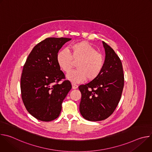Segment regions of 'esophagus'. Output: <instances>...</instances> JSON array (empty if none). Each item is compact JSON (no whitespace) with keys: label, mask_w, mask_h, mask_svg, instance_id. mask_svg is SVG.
Returning <instances> with one entry per match:
<instances>
[{"label":"esophagus","mask_w":152,"mask_h":152,"mask_svg":"<svg viewBox=\"0 0 152 152\" xmlns=\"http://www.w3.org/2000/svg\"><path fill=\"white\" fill-rule=\"evenodd\" d=\"M77 87H78V86L76 84L72 83V88L73 89H76V88H77Z\"/></svg>","instance_id":"obj_1"}]
</instances>
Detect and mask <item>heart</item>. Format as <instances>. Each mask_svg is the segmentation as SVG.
<instances>
[{
    "label": "heart",
    "mask_w": 152,
    "mask_h": 152,
    "mask_svg": "<svg viewBox=\"0 0 152 152\" xmlns=\"http://www.w3.org/2000/svg\"><path fill=\"white\" fill-rule=\"evenodd\" d=\"M73 59L78 61L77 69L70 71L67 78L74 83H80L86 78L88 80L96 79L101 73L104 64L103 55L86 42H80L70 46L69 50L64 49L56 55V61L60 69L68 72L72 67Z\"/></svg>",
    "instance_id": "obj_1"
}]
</instances>
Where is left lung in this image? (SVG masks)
<instances>
[{"mask_svg":"<svg viewBox=\"0 0 152 152\" xmlns=\"http://www.w3.org/2000/svg\"><path fill=\"white\" fill-rule=\"evenodd\" d=\"M105 52L103 69L94 80L79 86L82 97L79 111L86 120L106 119L117 107L124 86L123 66L114 50L102 41Z\"/></svg>","mask_w":152,"mask_h":152,"instance_id":"obj_1","label":"left lung"}]
</instances>
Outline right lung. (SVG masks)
Instances as JSON below:
<instances>
[{"label":"right lung","mask_w":152,"mask_h":152,"mask_svg":"<svg viewBox=\"0 0 152 152\" xmlns=\"http://www.w3.org/2000/svg\"><path fill=\"white\" fill-rule=\"evenodd\" d=\"M68 38H48L29 53L20 80L21 98L27 111L38 120L50 121L58 118L62 103L72 89L56 61V55Z\"/></svg>","instance_id":"obj_1"}]
</instances>
